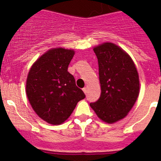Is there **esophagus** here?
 <instances>
[{
    "label": "esophagus",
    "mask_w": 161,
    "mask_h": 161,
    "mask_svg": "<svg viewBox=\"0 0 161 161\" xmlns=\"http://www.w3.org/2000/svg\"><path fill=\"white\" fill-rule=\"evenodd\" d=\"M82 90H83V92H84V93L86 95V93H87V88H83Z\"/></svg>",
    "instance_id": "34e87169"
}]
</instances>
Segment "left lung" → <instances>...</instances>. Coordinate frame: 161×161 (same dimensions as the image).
<instances>
[{
  "label": "left lung",
  "mask_w": 161,
  "mask_h": 161,
  "mask_svg": "<svg viewBox=\"0 0 161 161\" xmlns=\"http://www.w3.org/2000/svg\"><path fill=\"white\" fill-rule=\"evenodd\" d=\"M98 61L101 93L90 106L101 120L114 123L127 116L139 95L133 60L121 47L106 42L94 47Z\"/></svg>",
  "instance_id": "8db88e82"
}]
</instances>
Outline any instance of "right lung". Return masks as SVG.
Masks as SVG:
<instances>
[{"label": "right lung", "mask_w": 161, "mask_h": 161, "mask_svg": "<svg viewBox=\"0 0 161 161\" xmlns=\"http://www.w3.org/2000/svg\"><path fill=\"white\" fill-rule=\"evenodd\" d=\"M75 54L72 49L52 48L33 64L26 79V95L34 111L52 125L65 122L86 97L67 71Z\"/></svg>", "instance_id": "right-lung-1"}]
</instances>
